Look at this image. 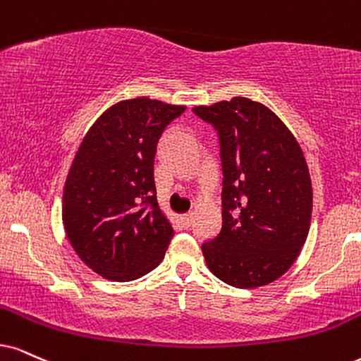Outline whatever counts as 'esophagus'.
<instances>
[{"label":"esophagus","mask_w":361,"mask_h":361,"mask_svg":"<svg viewBox=\"0 0 361 361\" xmlns=\"http://www.w3.org/2000/svg\"><path fill=\"white\" fill-rule=\"evenodd\" d=\"M180 221L183 228H190L191 223H193V216L191 214H183V216H180Z\"/></svg>","instance_id":"esophagus-1"}]
</instances>
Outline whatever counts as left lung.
<instances>
[{
    "mask_svg": "<svg viewBox=\"0 0 361 361\" xmlns=\"http://www.w3.org/2000/svg\"><path fill=\"white\" fill-rule=\"evenodd\" d=\"M193 113L220 147L221 230L202 245L209 271L236 288L268 285L308 236L313 193L302 148L275 113L248 98Z\"/></svg>",
    "mask_w": 361,
    "mask_h": 361,
    "instance_id": "left-lung-1",
    "label": "left lung"
}]
</instances>
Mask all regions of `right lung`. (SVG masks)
Segmentation results:
<instances>
[{
  "instance_id": "add662e5",
  "label": "right lung",
  "mask_w": 361,
  "mask_h": 361,
  "mask_svg": "<svg viewBox=\"0 0 361 361\" xmlns=\"http://www.w3.org/2000/svg\"><path fill=\"white\" fill-rule=\"evenodd\" d=\"M185 109L149 98L116 103L90 128L73 159L63 193L68 240L108 280H136L165 257L173 228L157 202L154 154Z\"/></svg>"
}]
</instances>
